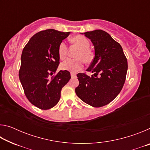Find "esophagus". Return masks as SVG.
<instances>
[{"label": "esophagus", "instance_id": "esophagus-1", "mask_svg": "<svg viewBox=\"0 0 150 150\" xmlns=\"http://www.w3.org/2000/svg\"><path fill=\"white\" fill-rule=\"evenodd\" d=\"M71 78H75L77 77V75L74 73H71Z\"/></svg>", "mask_w": 150, "mask_h": 150}]
</instances>
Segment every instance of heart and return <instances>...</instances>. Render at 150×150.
Wrapping results in <instances>:
<instances>
[{
  "label": "heart",
  "instance_id": "obj_1",
  "mask_svg": "<svg viewBox=\"0 0 150 150\" xmlns=\"http://www.w3.org/2000/svg\"><path fill=\"white\" fill-rule=\"evenodd\" d=\"M71 41L74 43L80 48V52L78 53L77 59H67L61 64V68L63 70L68 71L71 73H75L83 66V60L86 62H90L93 59V55L88 50L90 43L87 38L83 35H75L71 39ZM58 54L60 59H64L67 54V46L65 43L62 42L58 48ZM82 59H81V58Z\"/></svg>",
  "mask_w": 150,
  "mask_h": 150
}]
</instances>
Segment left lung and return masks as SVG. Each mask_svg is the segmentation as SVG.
<instances>
[{
    "mask_svg": "<svg viewBox=\"0 0 150 150\" xmlns=\"http://www.w3.org/2000/svg\"><path fill=\"white\" fill-rule=\"evenodd\" d=\"M82 34L91 40L95 48V57L87 69L95 73L91 77L78 73L79 84L75 93L85 103L101 107L120 93L125 82L128 62L122 47L107 32L96 30Z\"/></svg>",
    "mask_w": 150,
    "mask_h": 150,
    "instance_id": "1",
    "label": "left lung"
}]
</instances>
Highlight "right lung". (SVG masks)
<instances>
[{
	"label": "right lung",
	"instance_id": "add662e5",
	"mask_svg": "<svg viewBox=\"0 0 150 150\" xmlns=\"http://www.w3.org/2000/svg\"><path fill=\"white\" fill-rule=\"evenodd\" d=\"M70 34L54 29L41 31L33 35L22 51L20 83L30 102L42 110L57 105L62 88L71 79L65 70L50 79L59 63V45Z\"/></svg>",
	"mask_w": 150,
	"mask_h": 150
}]
</instances>
